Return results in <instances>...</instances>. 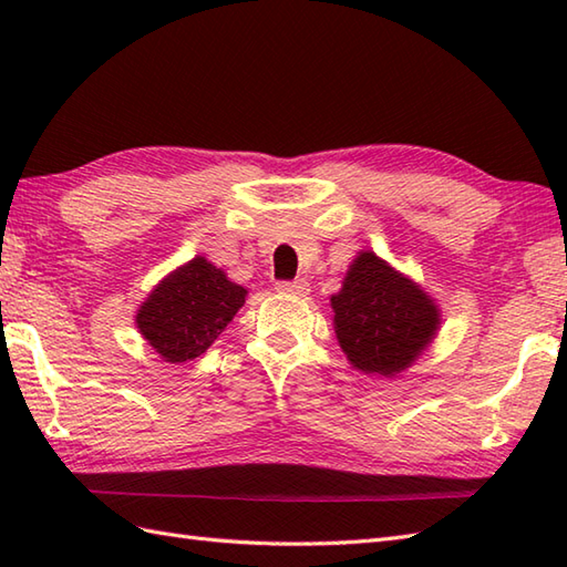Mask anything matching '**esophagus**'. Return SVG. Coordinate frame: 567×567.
Instances as JSON below:
<instances>
[{
	"instance_id": "34e87169",
	"label": "esophagus",
	"mask_w": 567,
	"mask_h": 567,
	"mask_svg": "<svg viewBox=\"0 0 567 567\" xmlns=\"http://www.w3.org/2000/svg\"><path fill=\"white\" fill-rule=\"evenodd\" d=\"M278 292L289 297H307L309 295V282L307 280H295V282H278Z\"/></svg>"
}]
</instances>
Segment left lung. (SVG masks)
Listing matches in <instances>:
<instances>
[{"label":"left lung","instance_id":"left-lung-1","mask_svg":"<svg viewBox=\"0 0 567 567\" xmlns=\"http://www.w3.org/2000/svg\"><path fill=\"white\" fill-rule=\"evenodd\" d=\"M331 309L348 362L386 379L413 367L442 323L437 301L374 251L354 256L343 287L331 297Z\"/></svg>","mask_w":567,"mask_h":567}]
</instances>
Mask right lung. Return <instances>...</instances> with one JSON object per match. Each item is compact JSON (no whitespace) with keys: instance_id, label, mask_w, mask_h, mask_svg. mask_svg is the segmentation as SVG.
<instances>
[{"instance_id":"obj_1","label":"right lung","mask_w":567,"mask_h":567,"mask_svg":"<svg viewBox=\"0 0 567 567\" xmlns=\"http://www.w3.org/2000/svg\"><path fill=\"white\" fill-rule=\"evenodd\" d=\"M248 289L205 256L171 270L142 301L135 323L164 362L200 358L244 307Z\"/></svg>"}]
</instances>
